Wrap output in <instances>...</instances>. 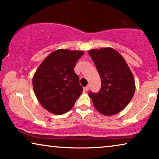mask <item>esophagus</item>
<instances>
[{
  "label": "esophagus",
  "instance_id": "esophagus-1",
  "mask_svg": "<svg viewBox=\"0 0 159 159\" xmlns=\"http://www.w3.org/2000/svg\"><path fill=\"white\" fill-rule=\"evenodd\" d=\"M84 91H86V92H88L89 89V85L86 86V87H84Z\"/></svg>",
  "mask_w": 159,
  "mask_h": 159
}]
</instances>
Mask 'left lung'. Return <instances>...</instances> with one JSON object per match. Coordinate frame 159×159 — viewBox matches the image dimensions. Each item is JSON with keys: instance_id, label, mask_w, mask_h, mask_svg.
I'll list each match as a JSON object with an SVG mask.
<instances>
[{"instance_id": "1", "label": "left lung", "mask_w": 159, "mask_h": 159, "mask_svg": "<svg viewBox=\"0 0 159 159\" xmlns=\"http://www.w3.org/2000/svg\"><path fill=\"white\" fill-rule=\"evenodd\" d=\"M101 78V89L97 94L89 92L95 108L105 116H113L125 108L135 92L134 76L124 57L114 48L91 49Z\"/></svg>"}]
</instances>
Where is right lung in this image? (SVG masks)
<instances>
[{
    "label": "right lung",
    "mask_w": 159,
    "mask_h": 159,
    "mask_svg": "<svg viewBox=\"0 0 159 159\" xmlns=\"http://www.w3.org/2000/svg\"><path fill=\"white\" fill-rule=\"evenodd\" d=\"M84 53L57 49L39 65L33 77V86L38 100L46 111L62 115L74 106L83 92L74 67Z\"/></svg>",
    "instance_id": "right-lung-1"
}]
</instances>
